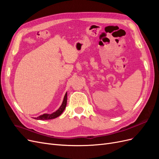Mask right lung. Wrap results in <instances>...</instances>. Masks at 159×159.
<instances>
[{
    "mask_svg": "<svg viewBox=\"0 0 159 159\" xmlns=\"http://www.w3.org/2000/svg\"><path fill=\"white\" fill-rule=\"evenodd\" d=\"M66 104H67V92L64 95V98L63 100V102H62V104L61 105V106L60 108L56 111L55 112L52 113L51 114H43L42 115H40L39 117H38L36 119L38 120H48V119H55L57 117H59L60 115L63 113L66 107Z\"/></svg>",
    "mask_w": 159,
    "mask_h": 159,
    "instance_id": "1",
    "label": "right lung"
}]
</instances>
